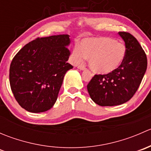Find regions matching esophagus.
<instances>
[{"instance_id": "obj_1", "label": "esophagus", "mask_w": 151, "mask_h": 151, "mask_svg": "<svg viewBox=\"0 0 151 151\" xmlns=\"http://www.w3.org/2000/svg\"><path fill=\"white\" fill-rule=\"evenodd\" d=\"M77 68H79L80 70H82V71H83V70H85L86 68H85V67L84 66H82V65H80V66H78Z\"/></svg>"}]
</instances>
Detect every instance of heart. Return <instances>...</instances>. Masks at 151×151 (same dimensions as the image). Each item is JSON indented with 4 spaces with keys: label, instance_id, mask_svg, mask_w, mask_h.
I'll return each instance as SVG.
<instances>
[{
    "label": "heart",
    "instance_id": "heart-1",
    "mask_svg": "<svg viewBox=\"0 0 151 151\" xmlns=\"http://www.w3.org/2000/svg\"><path fill=\"white\" fill-rule=\"evenodd\" d=\"M126 52V45L112 38H86L81 41L80 46L74 47L72 58L75 64L88 58V64L93 72L109 74L122 65Z\"/></svg>",
    "mask_w": 151,
    "mask_h": 151
}]
</instances>
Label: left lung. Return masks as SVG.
<instances>
[{
  "instance_id": "left-lung-1",
  "label": "left lung",
  "mask_w": 151,
  "mask_h": 151,
  "mask_svg": "<svg viewBox=\"0 0 151 151\" xmlns=\"http://www.w3.org/2000/svg\"><path fill=\"white\" fill-rule=\"evenodd\" d=\"M126 47V55L121 66L109 74L95 75L88 83V93L99 106H117L132 98L147 69V57L132 34L119 32Z\"/></svg>"
}]
</instances>
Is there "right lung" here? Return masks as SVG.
<instances>
[{
  "label": "right lung",
  "instance_id": "add662e5",
  "mask_svg": "<svg viewBox=\"0 0 151 151\" xmlns=\"http://www.w3.org/2000/svg\"><path fill=\"white\" fill-rule=\"evenodd\" d=\"M69 35L36 39L14 56L9 82L15 99L25 110L46 112L56 102L63 77L73 66L67 63Z\"/></svg>",
  "mask_w": 151,
  "mask_h": 151
}]
</instances>
